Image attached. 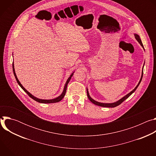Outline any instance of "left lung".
<instances>
[{
	"mask_svg": "<svg viewBox=\"0 0 156 156\" xmlns=\"http://www.w3.org/2000/svg\"><path fill=\"white\" fill-rule=\"evenodd\" d=\"M134 35H135V37L136 39L138 41V42L140 44V45H141V46L143 47V48L144 49L143 44V43H142V42H141V39H140V36H139L138 34H135ZM143 75V70H142L141 77V78H140V81H139V83H138V85L135 87L134 90H132L130 93H129L128 94H127L126 95H125V96H123L122 99H120V100L117 101V102H113V103H102V102H99L96 101L95 100H94L93 99H92V98H91V96H90V94H89L87 88L86 90H87V98H88V99H89L90 100V101H91V102H92L94 104L97 105H99V106H101V107H117V106L119 105L120 104H122V102H123L125 99H126L128 97H129V96H131L133 93H134V92L135 91V90H136L137 87H138L139 84H140V83H141V80H142Z\"/></svg>",
	"mask_w": 156,
	"mask_h": 156,
	"instance_id": "obj_1",
	"label": "left lung"
}]
</instances>
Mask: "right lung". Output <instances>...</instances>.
Here are the masks:
<instances>
[{"mask_svg": "<svg viewBox=\"0 0 156 156\" xmlns=\"http://www.w3.org/2000/svg\"><path fill=\"white\" fill-rule=\"evenodd\" d=\"M12 67H13V72L14 76H15V78H16V81H17L18 84L20 85V86L22 89H23V90H24V91H25V92H26V93H27V94H28V95L30 98H31L33 99H34V101H37V102H40V103H44V104L55 103V102H58L60 101L63 98V97H64V96H65V95L66 91V87H67V85H68V84H69V83L70 80H71L72 76H73V73H74V72H73V73L71 74V75L70 76V77L68 78L67 81H66V83H65V86H64V88H63V91L62 93L59 96H58L57 98H55V99H41L37 98L34 97L33 95H32V94H31L30 93H29V92L26 90V89H25L23 86H22V84L20 83V82L19 81L18 79L17 78V76H16V73H15V68H14V63H13H13H12Z\"/></svg>", "mask_w": 156, "mask_h": 156, "instance_id": "add662e5", "label": "right lung"}]
</instances>
